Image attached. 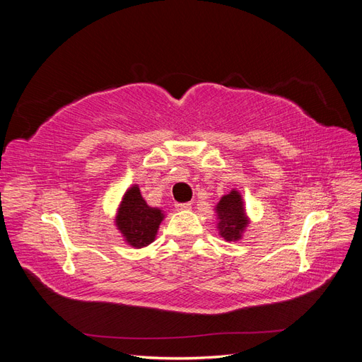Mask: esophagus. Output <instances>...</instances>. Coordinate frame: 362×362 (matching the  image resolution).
Listing matches in <instances>:
<instances>
[{
	"mask_svg": "<svg viewBox=\"0 0 362 362\" xmlns=\"http://www.w3.org/2000/svg\"><path fill=\"white\" fill-rule=\"evenodd\" d=\"M175 208H177L178 211L190 210V208H192V204H190V202H177V204H175Z\"/></svg>",
	"mask_w": 362,
	"mask_h": 362,
	"instance_id": "obj_1",
	"label": "esophagus"
}]
</instances>
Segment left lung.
Returning a JSON list of instances; mask_svg holds the SVG:
<instances>
[{"label": "left lung", "instance_id": "obj_1", "mask_svg": "<svg viewBox=\"0 0 362 362\" xmlns=\"http://www.w3.org/2000/svg\"><path fill=\"white\" fill-rule=\"evenodd\" d=\"M216 213L218 217V233L225 240H228V242L234 240L235 242V240L242 237L247 225L242 194L235 190L225 194L221 202L217 204Z\"/></svg>", "mask_w": 362, "mask_h": 362}]
</instances>
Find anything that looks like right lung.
<instances>
[{"mask_svg":"<svg viewBox=\"0 0 362 362\" xmlns=\"http://www.w3.org/2000/svg\"><path fill=\"white\" fill-rule=\"evenodd\" d=\"M161 221V210L151 208L141 198L137 185H134L125 193L119 206L116 225L127 243L140 249L154 242Z\"/></svg>","mask_w":362,"mask_h":362,"instance_id":"right-lung-1","label":"right lung"}]
</instances>
